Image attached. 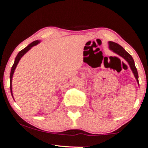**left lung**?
<instances>
[{"label":"left lung","instance_id":"left-lung-1","mask_svg":"<svg viewBox=\"0 0 148 148\" xmlns=\"http://www.w3.org/2000/svg\"><path fill=\"white\" fill-rule=\"evenodd\" d=\"M109 48L113 50L114 52L117 53L118 55L121 56L122 58H123L125 60H126L127 62H128L129 64H130V68L133 71V73H134L135 77H136V80L139 84V80H138V73H137V68L135 66L134 60L133 59L132 56L130 55V53L127 52V51L123 49V47L121 46L120 45H119L118 43L113 42V41H109Z\"/></svg>","mask_w":148,"mask_h":148}]
</instances>
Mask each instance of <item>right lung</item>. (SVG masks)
Masks as SVG:
<instances>
[{
	"instance_id": "right-lung-1",
	"label": "right lung",
	"mask_w": 148,
	"mask_h": 148,
	"mask_svg": "<svg viewBox=\"0 0 148 148\" xmlns=\"http://www.w3.org/2000/svg\"><path fill=\"white\" fill-rule=\"evenodd\" d=\"M39 41L38 40L37 41H35L32 42V43H30L29 45H28V46H27L25 48H24L23 49H22L21 51H20L17 54V56H16V57L15 58V60H14V62L13 64V65L12 66V68H11V74H10V87H11V95H12V97L13 98V96H12V84H11V82H12V75H13L14 73V70H15V68L16 67V66H17V64L18 63V62H19V60L24 55L25 53L26 52H27V51L29 50V49L32 48L33 46H34V45H37V43H39Z\"/></svg>"
}]
</instances>
